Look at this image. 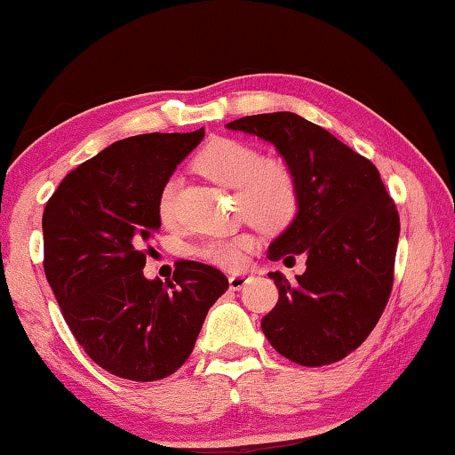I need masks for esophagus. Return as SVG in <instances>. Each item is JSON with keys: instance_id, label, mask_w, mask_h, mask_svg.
Instances as JSON below:
<instances>
[{"instance_id": "1", "label": "esophagus", "mask_w": 455, "mask_h": 455, "mask_svg": "<svg viewBox=\"0 0 455 455\" xmlns=\"http://www.w3.org/2000/svg\"><path fill=\"white\" fill-rule=\"evenodd\" d=\"M246 284V275H230L228 276V287L233 291L243 289Z\"/></svg>"}]
</instances>
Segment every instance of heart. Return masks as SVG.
Wrapping results in <instances>:
<instances>
[{"label": "heart", "mask_w": 455, "mask_h": 455, "mask_svg": "<svg viewBox=\"0 0 455 455\" xmlns=\"http://www.w3.org/2000/svg\"><path fill=\"white\" fill-rule=\"evenodd\" d=\"M196 166L220 187L236 188V206L244 219L263 230L289 227L299 211V184L291 168L281 160H263L255 146L217 138L196 156ZM158 217L164 225L176 220V180L164 182L158 195ZM252 249L249 235L212 238L196 246L195 255L206 263L236 268L243 265L244 252Z\"/></svg>", "instance_id": "obj_1"}]
</instances>
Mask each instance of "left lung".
<instances>
[{
    "label": "left lung",
    "instance_id": "1",
    "mask_svg": "<svg viewBox=\"0 0 455 455\" xmlns=\"http://www.w3.org/2000/svg\"><path fill=\"white\" fill-rule=\"evenodd\" d=\"M227 128L271 142L299 184V212L267 257L307 271L279 289L260 321L268 343L295 363L321 367L355 351L379 321L394 287L399 212L371 160L313 122L273 112L228 122Z\"/></svg>",
    "mask_w": 455,
    "mask_h": 455
}]
</instances>
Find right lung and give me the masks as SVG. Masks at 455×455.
Returning <instances> with one entry per match:
<instances>
[{"instance_id": "right-lung-1", "label": "right lung", "mask_w": 455, "mask_h": 455, "mask_svg": "<svg viewBox=\"0 0 455 455\" xmlns=\"http://www.w3.org/2000/svg\"><path fill=\"white\" fill-rule=\"evenodd\" d=\"M203 138L204 128L114 142L68 174L44 209V271L61 315L88 357L122 379L172 375L228 289L219 268L196 260H176L166 283L142 273L160 190Z\"/></svg>"}]
</instances>
